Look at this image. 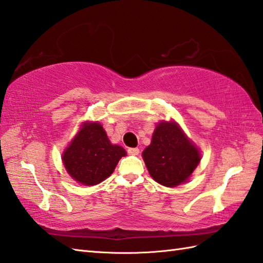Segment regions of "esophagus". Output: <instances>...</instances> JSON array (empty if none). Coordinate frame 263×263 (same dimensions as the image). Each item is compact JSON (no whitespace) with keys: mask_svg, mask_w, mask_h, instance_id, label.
<instances>
[{"mask_svg":"<svg viewBox=\"0 0 263 263\" xmlns=\"http://www.w3.org/2000/svg\"><path fill=\"white\" fill-rule=\"evenodd\" d=\"M127 154L132 156H138L140 154L139 148H129L127 149Z\"/></svg>","mask_w":263,"mask_h":263,"instance_id":"esophagus-1","label":"esophagus"}]
</instances>
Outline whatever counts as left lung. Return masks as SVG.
Wrapping results in <instances>:
<instances>
[{
    "label": "left lung",
    "mask_w": 263,
    "mask_h": 263,
    "mask_svg": "<svg viewBox=\"0 0 263 263\" xmlns=\"http://www.w3.org/2000/svg\"><path fill=\"white\" fill-rule=\"evenodd\" d=\"M142 157L152 178L167 187L186 181L200 160L196 146L172 122H162L156 127Z\"/></svg>",
    "instance_id": "obj_1"
}]
</instances>
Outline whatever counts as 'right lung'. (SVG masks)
<instances>
[{"label": "right lung", "mask_w": 263, "mask_h": 263, "mask_svg": "<svg viewBox=\"0 0 263 263\" xmlns=\"http://www.w3.org/2000/svg\"><path fill=\"white\" fill-rule=\"evenodd\" d=\"M125 150L112 144L99 123L85 124L67 148L63 161L68 174L83 185H96L111 175Z\"/></svg>", "instance_id": "1"}]
</instances>
